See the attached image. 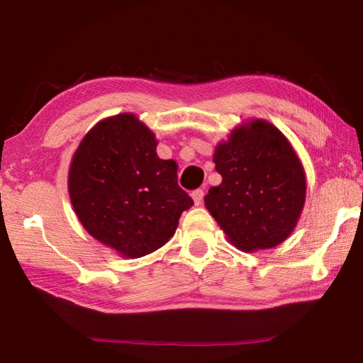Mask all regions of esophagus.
<instances>
[{
  "instance_id": "obj_1",
  "label": "esophagus",
  "mask_w": 363,
  "mask_h": 363,
  "mask_svg": "<svg viewBox=\"0 0 363 363\" xmlns=\"http://www.w3.org/2000/svg\"><path fill=\"white\" fill-rule=\"evenodd\" d=\"M203 196H205V192H203V190H201V189H196V190H194V192H192V199H194V201H195V205H196V206L203 203Z\"/></svg>"
}]
</instances>
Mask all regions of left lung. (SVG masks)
Returning <instances> with one entry per match:
<instances>
[{
    "mask_svg": "<svg viewBox=\"0 0 363 363\" xmlns=\"http://www.w3.org/2000/svg\"><path fill=\"white\" fill-rule=\"evenodd\" d=\"M223 182L208 190L205 206L233 247L280 245L294 230L306 201V173L279 128L256 118L233 128L213 155Z\"/></svg>",
    "mask_w": 363,
    "mask_h": 363,
    "instance_id": "obj_1",
    "label": "left lung"
}]
</instances>
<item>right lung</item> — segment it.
I'll return each instance as SVG.
<instances>
[{"label":"right lung","instance_id":"obj_1","mask_svg":"<svg viewBox=\"0 0 363 363\" xmlns=\"http://www.w3.org/2000/svg\"><path fill=\"white\" fill-rule=\"evenodd\" d=\"M158 140L134 113L91 128L73 153L69 195L82 225L123 257H143L174 235L194 200L177 186L174 160L157 155Z\"/></svg>","mask_w":363,"mask_h":363}]
</instances>
